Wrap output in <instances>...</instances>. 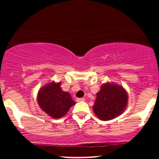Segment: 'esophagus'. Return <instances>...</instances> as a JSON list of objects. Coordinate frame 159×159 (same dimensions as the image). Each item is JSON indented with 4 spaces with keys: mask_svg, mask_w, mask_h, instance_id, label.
Returning <instances> with one entry per match:
<instances>
[{
    "mask_svg": "<svg viewBox=\"0 0 159 159\" xmlns=\"http://www.w3.org/2000/svg\"><path fill=\"white\" fill-rule=\"evenodd\" d=\"M76 101H77V102H84L85 101V98H78L77 99H76Z\"/></svg>",
    "mask_w": 159,
    "mask_h": 159,
    "instance_id": "obj_1",
    "label": "esophagus"
}]
</instances>
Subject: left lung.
<instances>
[{"label":"left lung","instance_id":"obj_1","mask_svg":"<svg viewBox=\"0 0 159 159\" xmlns=\"http://www.w3.org/2000/svg\"><path fill=\"white\" fill-rule=\"evenodd\" d=\"M127 104L128 94L125 89L119 84L106 83L96 93L93 110L101 120H111L121 114Z\"/></svg>","mask_w":159,"mask_h":159}]
</instances>
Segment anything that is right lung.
<instances>
[{"instance_id": "obj_1", "label": "right lung", "mask_w": 159, "mask_h": 159, "mask_svg": "<svg viewBox=\"0 0 159 159\" xmlns=\"http://www.w3.org/2000/svg\"><path fill=\"white\" fill-rule=\"evenodd\" d=\"M61 84V82H51L42 87L37 95L40 108L54 119L63 117L75 104L68 92L62 90Z\"/></svg>"}]
</instances>
